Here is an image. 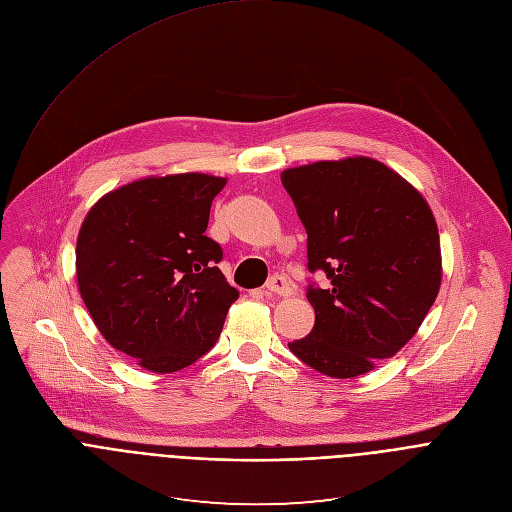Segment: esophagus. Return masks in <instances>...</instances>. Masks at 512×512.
I'll use <instances>...</instances> for the list:
<instances>
[{
	"instance_id": "obj_1",
	"label": "esophagus",
	"mask_w": 512,
	"mask_h": 512,
	"mask_svg": "<svg viewBox=\"0 0 512 512\" xmlns=\"http://www.w3.org/2000/svg\"><path fill=\"white\" fill-rule=\"evenodd\" d=\"M292 284H290V280L286 278V276H280V274H276V276H271L269 280H267V284H265V292L267 294H278V296H290L292 294Z\"/></svg>"
}]
</instances>
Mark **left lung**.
<instances>
[{
  "instance_id": "8db88e82",
  "label": "left lung",
  "mask_w": 512,
  "mask_h": 512,
  "mask_svg": "<svg viewBox=\"0 0 512 512\" xmlns=\"http://www.w3.org/2000/svg\"><path fill=\"white\" fill-rule=\"evenodd\" d=\"M282 185L306 228L315 327L288 344L333 379H354L395 356L436 300L442 265L432 210L383 162L354 156L288 168Z\"/></svg>"
}]
</instances>
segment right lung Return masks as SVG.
Returning a JSON list of instances; mask_svg holds the SVG:
<instances>
[{"mask_svg": "<svg viewBox=\"0 0 512 512\" xmlns=\"http://www.w3.org/2000/svg\"><path fill=\"white\" fill-rule=\"evenodd\" d=\"M226 179L203 173L148 177L102 195L76 245L86 309L107 342L150 372H177L218 342L238 298L206 236Z\"/></svg>", "mask_w": 512, "mask_h": 512, "instance_id": "add662e5", "label": "right lung"}]
</instances>
